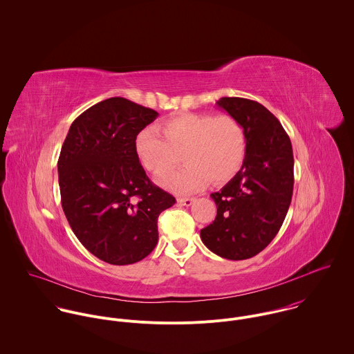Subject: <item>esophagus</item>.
Returning <instances> with one entry per match:
<instances>
[{
    "instance_id": "1",
    "label": "esophagus",
    "mask_w": 354,
    "mask_h": 354,
    "mask_svg": "<svg viewBox=\"0 0 354 354\" xmlns=\"http://www.w3.org/2000/svg\"><path fill=\"white\" fill-rule=\"evenodd\" d=\"M194 202H195V198H178L177 199V203L180 205H187V207H189Z\"/></svg>"
}]
</instances>
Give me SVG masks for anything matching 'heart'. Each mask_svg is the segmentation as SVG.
<instances>
[{
    "label": "heart",
    "mask_w": 354,
    "mask_h": 354,
    "mask_svg": "<svg viewBox=\"0 0 354 354\" xmlns=\"http://www.w3.org/2000/svg\"><path fill=\"white\" fill-rule=\"evenodd\" d=\"M135 150L153 176L166 173L181 153L184 166L159 178V184L176 194H191L209 181L222 184L237 174L245 159L247 136L229 114L181 113L166 118L160 131L155 127L140 131Z\"/></svg>",
    "instance_id": "obj_1"
}]
</instances>
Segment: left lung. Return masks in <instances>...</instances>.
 Listing matches in <instances>:
<instances>
[{
  "instance_id": "8db88e82",
  "label": "left lung",
  "mask_w": 354,
  "mask_h": 354,
  "mask_svg": "<svg viewBox=\"0 0 354 354\" xmlns=\"http://www.w3.org/2000/svg\"><path fill=\"white\" fill-rule=\"evenodd\" d=\"M216 104L243 125L247 152L241 170L211 194L216 216L201 237L211 252L244 260L261 252L285 221L295 184L293 150L281 122L259 102L225 97Z\"/></svg>"
}]
</instances>
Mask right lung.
<instances>
[{
  "label": "right lung",
  "instance_id": "1",
  "mask_svg": "<svg viewBox=\"0 0 354 354\" xmlns=\"http://www.w3.org/2000/svg\"><path fill=\"white\" fill-rule=\"evenodd\" d=\"M158 117L125 98H109L71 125L58 158L64 214L79 241L114 266L136 263L158 243V216L176 199L153 185L136 155L142 129Z\"/></svg>",
  "mask_w": 354,
  "mask_h": 354
}]
</instances>
